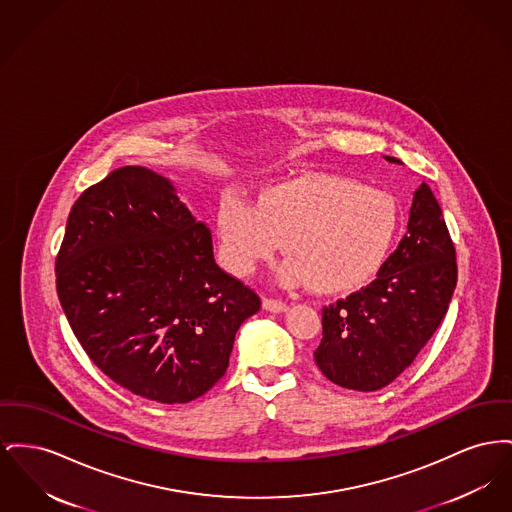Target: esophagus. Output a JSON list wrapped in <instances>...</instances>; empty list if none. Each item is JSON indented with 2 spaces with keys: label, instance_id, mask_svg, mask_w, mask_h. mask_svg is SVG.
I'll use <instances>...</instances> for the list:
<instances>
[{
  "label": "esophagus",
  "instance_id": "obj_1",
  "mask_svg": "<svg viewBox=\"0 0 512 512\" xmlns=\"http://www.w3.org/2000/svg\"><path fill=\"white\" fill-rule=\"evenodd\" d=\"M263 307L267 309V311H271V313H282V311H286V303L280 300H274V298H265L263 300Z\"/></svg>",
  "mask_w": 512,
  "mask_h": 512
}]
</instances>
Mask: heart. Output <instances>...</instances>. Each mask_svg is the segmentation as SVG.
Segmentation results:
<instances>
[{
    "instance_id": "heart-1",
    "label": "heart",
    "mask_w": 512,
    "mask_h": 512,
    "mask_svg": "<svg viewBox=\"0 0 512 512\" xmlns=\"http://www.w3.org/2000/svg\"><path fill=\"white\" fill-rule=\"evenodd\" d=\"M400 226L391 193L340 176L276 183L259 201L230 191L216 228L226 267L249 274L284 241L286 284H311L321 294L354 290L383 265Z\"/></svg>"
}]
</instances>
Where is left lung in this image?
Listing matches in <instances>:
<instances>
[{"mask_svg": "<svg viewBox=\"0 0 512 512\" xmlns=\"http://www.w3.org/2000/svg\"><path fill=\"white\" fill-rule=\"evenodd\" d=\"M456 274V251L443 211L429 185L421 183L408 232L377 278L323 307V338L313 352L321 373L352 391L387 387L439 329Z\"/></svg>", "mask_w": 512, "mask_h": 512, "instance_id": "1", "label": "left lung"}]
</instances>
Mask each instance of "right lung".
<instances>
[{"instance_id": "add662e5", "label": "right lung", "mask_w": 512, "mask_h": 512, "mask_svg": "<svg viewBox=\"0 0 512 512\" xmlns=\"http://www.w3.org/2000/svg\"><path fill=\"white\" fill-rule=\"evenodd\" d=\"M56 288L92 363L162 404L212 389L241 323L261 309L249 286L214 263L207 224L143 166L114 170L75 201Z\"/></svg>"}]
</instances>
